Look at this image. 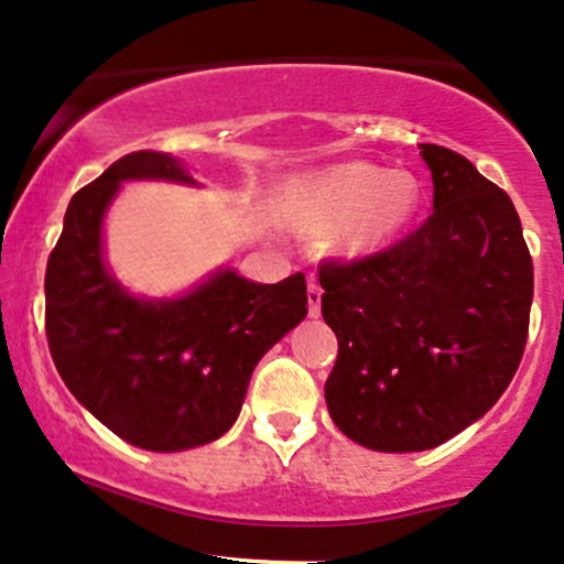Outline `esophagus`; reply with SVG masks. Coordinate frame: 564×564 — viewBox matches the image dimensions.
<instances>
[{"instance_id": "34e87169", "label": "esophagus", "mask_w": 564, "mask_h": 564, "mask_svg": "<svg viewBox=\"0 0 564 564\" xmlns=\"http://www.w3.org/2000/svg\"><path fill=\"white\" fill-rule=\"evenodd\" d=\"M322 294L324 289L318 286L316 281L307 283V307H311V316H318V313H322Z\"/></svg>"}]
</instances>
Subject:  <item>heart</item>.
<instances>
[{"mask_svg":"<svg viewBox=\"0 0 564 564\" xmlns=\"http://www.w3.org/2000/svg\"><path fill=\"white\" fill-rule=\"evenodd\" d=\"M311 216L336 224L337 248L348 253L383 246L413 218L422 186L411 173H387L370 162H346L313 177L305 188Z\"/></svg>","mask_w":564,"mask_h":564,"instance_id":"heart-1","label":"heart"}]
</instances>
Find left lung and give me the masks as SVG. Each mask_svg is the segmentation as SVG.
<instances>
[{
    "label": "left lung",
    "instance_id": "1",
    "mask_svg": "<svg viewBox=\"0 0 564 564\" xmlns=\"http://www.w3.org/2000/svg\"><path fill=\"white\" fill-rule=\"evenodd\" d=\"M435 210L383 251L318 264L337 359L324 397L343 435L426 452L484 416L517 376L532 257L511 197L462 153L422 145Z\"/></svg>",
    "mask_w": 564,
    "mask_h": 564
}]
</instances>
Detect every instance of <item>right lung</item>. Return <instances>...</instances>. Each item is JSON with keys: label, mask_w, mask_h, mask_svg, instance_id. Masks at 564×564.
<instances>
[{"label": "right lung", "mask_w": 564, "mask_h": 564, "mask_svg": "<svg viewBox=\"0 0 564 564\" xmlns=\"http://www.w3.org/2000/svg\"><path fill=\"white\" fill-rule=\"evenodd\" d=\"M132 177L192 183L167 153L134 151L83 186L47 257L45 335L67 389L145 452H186L235 424L248 381L307 313L305 275L251 283L224 270L170 302L134 300L102 262V216Z\"/></svg>", "instance_id": "right-lung-1"}]
</instances>
